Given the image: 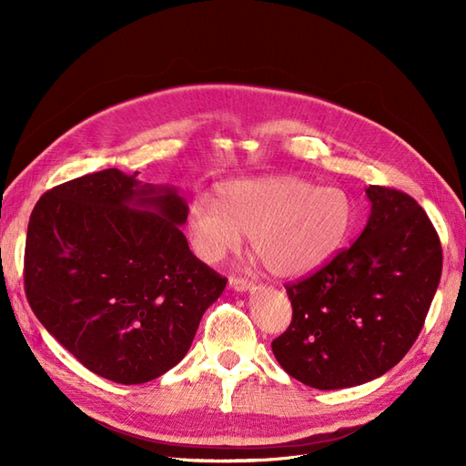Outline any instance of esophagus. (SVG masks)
Segmentation results:
<instances>
[{
	"label": "esophagus",
	"instance_id": "obj_1",
	"mask_svg": "<svg viewBox=\"0 0 466 466\" xmlns=\"http://www.w3.org/2000/svg\"><path fill=\"white\" fill-rule=\"evenodd\" d=\"M229 288L233 289V291H248V289H252L255 288V284H252V281H248V279H245V278H229Z\"/></svg>",
	"mask_w": 466,
	"mask_h": 466
}]
</instances>
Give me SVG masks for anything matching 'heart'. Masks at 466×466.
Segmentation results:
<instances>
[{"instance_id": "obj_1", "label": "heart", "mask_w": 466, "mask_h": 466, "mask_svg": "<svg viewBox=\"0 0 466 466\" xmlns=\"http://www.w3.org/2000/svg\"><path fill=\"white\" fill-rule=\"evenodd\" d=\"M354 200L338 187L295 175L225 182L218 200L194 196L187 229L194 255L218 264L243 245L245 233L278 278H298L329 262L354 223Z\"/></svg>"}]
</instances>
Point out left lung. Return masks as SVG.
<instances>
[{
  "instance_id": "left-lung-1",
  "label": "left lung",
  "mask_w": 466,
  "mask_h": 466,
  "mask_svg": "<svg viewBox=\"0 0 466 466\" xmlns=\"http://www.w3.org/2000/svg\"><path fill=\"white\" fill-rule=\"evenodd\" d=\"M371 214L350 248L288 284V330L272 342L281 368L320 389L363 385L412 348L441 278V243L421 206L400 190H368Z\"/></svg>"
}]
</instances>
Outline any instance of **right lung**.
<instances>
[{"mask_svg":"<svg viewBox=\"0 0 466 466\" xmlns=\"http://www.w3.org/2000/svg\"><path fill=\"white\" fill-rule=\"evenodd\" d=\"M105 168L36 202L25 245L33 313L96 375L139 385L187 356L228 279L182 235L187 200Z\"/></svg>","mask_w":466,"mask_h":466,"instance_id":"right-lung-1","label":"right lung"}]
</instances>
